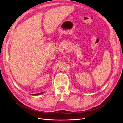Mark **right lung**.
Here are the masks:
<instances>
[{"label":"right lung","instance_id":"add662e5","mask_svg":"<svg viewBox=\"0 0 123 123\" xmlns=\"http://www.w3.org/2000/svg\"><path fill=\"white\" fill-rule=\"evenodd\" d=\"M44 93V92H41V93H37V94H32V95H40V94H42V93Z\"/></svg>","mask_w":123,"mask_h":123}]
</instances>
